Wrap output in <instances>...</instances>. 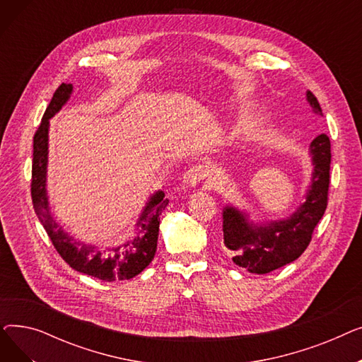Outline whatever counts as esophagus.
I'll return each instance as SVG.
<instances>
[{"label": "esophagus", "mask_w": 362, "mask_h": 362, "mask_svg": "<svg viewBox=\"0 0 362 362\" xmlns=\"http://www.w3.org/2000/svg\"><path fill=\"white\" fill-rule=\"evenodd\" d=\"M211 170L206 164H194L185 173V185L189 187H195L199 183L210 179Z\"/></svg>", "instance_id": "34e87169"}]
</instances>
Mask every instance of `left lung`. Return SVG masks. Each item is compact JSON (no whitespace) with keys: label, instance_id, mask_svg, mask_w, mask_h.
Returning <instances> with one entry per match:
<instances>
[{"label":"left lung","instance_id":"left-lung-1","mask_svg":"<svg viewBox=\"0 0 362 362\" xmlns=\"http://www.w3.org/2000/svg\"><path fill=\"white\" fill-rule=\"evenodd\" d=\"M307 100L314 112L321 114L315 95L308 90ZM330 139L318 135L310 146L313 157V179L307 199L286 220L254 224L248 216L226 206L223 210V238L233 262L250 273L265 274L277 270L302 255L308 248L315 226L325 214L330 185Z\"/></svg>","mask_w":362,"mask_h":362}]
</instances>
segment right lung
<instances>
[{"instance_id": "1", "label": "right lung", "mask_w": 362, "mask_h": 362, "mask_svg": "<svg viewBox=\"0 0 362 362\" xmlns=\"http://www.w3.org/2000/svg\"><path fill=\"white\" fill-rule=\"evenodd\" d=\"M73 86L62 83L52 95L42 122L33 136V161L30 194L35 213L42 223L54 248L60 257L76 272L97 277L104 281L129 280L144 272L154 259L157 251L160 216L167 206L168 199L164 192L158 191L152 195L136 223V233L132 239L117 248L100 251L92 245L73 240L54 220L47 197V163H48V127L49 119L70 98Z\"/></svg>"}]
</instances>
